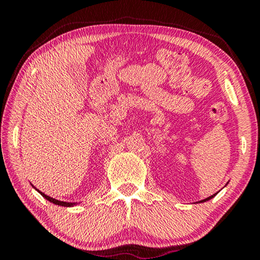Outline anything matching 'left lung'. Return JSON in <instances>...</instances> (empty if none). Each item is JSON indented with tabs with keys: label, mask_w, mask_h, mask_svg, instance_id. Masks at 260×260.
Returning <instances> with one entry per match:
<instances>
[{
	"label": "left lung",
	"mask_w": 260,
	"mask_h": 260,
	"mask_svg": "<svg viewBox=\"0 0 260 260\" xmlns=\"http://www.w3.org/2000/svg\"><path fill=\"white\" fill-rule=\"evenodd\" d=\"M216 193H214V195H212V196H209V197H207V199H205V200H202V201H200V202H206V201H208V200H210V199H213L214 196H215Z\"/></svg>",
	"instance_id": "left-lung-1"
}]
</instances>
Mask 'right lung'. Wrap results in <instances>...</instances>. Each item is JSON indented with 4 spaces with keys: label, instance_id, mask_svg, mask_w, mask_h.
Here are the masks:
<instances>
[{
    "label": "right lung",
    "instance_id": "right-lung-1",
    "mask_svg": "<svg viewBox=\"0 0 260 260\" xmlns=\"http://www.w3.org/2000/svg\"><path fill=\"white\" fill-rule=\"evenodd\" d=\"M37 190H38V189H37ZM38 191H39V190H38ZM39 192L41 193V196L45 197V199H46L47 201H50V202L54 203V205H58V206H63V207H72V206H75V205H76V203H70V202H63V201H58V200L53 199V197H50V196L45 195L44 192H41V191H39Z\"/></svg>",
    "mask_w": 260,
    "mask_h": 260
}]
</instances>
